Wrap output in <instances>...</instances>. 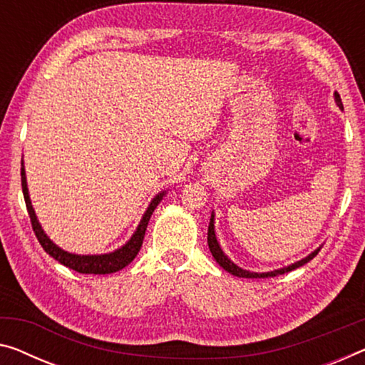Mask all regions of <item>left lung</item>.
Returning a JSON list of instances; mask_svg holds the SVG:
<instances>
[{"label": "left lung", "instance_id": "8db88e82", "mask_svg": "<svg viewBox=\"0 0 365 365\" xmlns=\"http://www.w3.org/2000/svg\"><path fill=\"white\" fill-rule=\"evenodd\" d=\"M334 99H336V104L339 106L341 109H343V103H341V98H339V94L338 93H334ZM207 243H209V250H210V253H212V256L215 257V261L218 262V264H220L223 269H225V271H228L230 274H233V276H237V277H246V279H261V277H274V276H279V274H284V272H289V271H294V269H297V267H300V266H304V264H307L308 261L310 259H313V257H315L317 255H318V251H319V248L317 250V251H313L312 255H308L305 259H302V261H299V262H295V264H290V266H287V267H284V269H277V271H271V272H250V271H245V269H241V267H238L237 264H233L232 261L228 259V257L223 255V251H222V248H220V245H218V241H217V238H215V232H214V214H212V218H210V223H209V232H207Z\"/></svg>", "mask_w": 365, "mask_h": 365}]
</instances>
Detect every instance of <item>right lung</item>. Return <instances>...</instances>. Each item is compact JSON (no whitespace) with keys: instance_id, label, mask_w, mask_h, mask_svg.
<instances>
[{"instance_id":"1","label":"right lung","mask_w":365,"mask_h":365,"mask_svg":"<svg viewBox=\"0 0 365 365\" xmlns=\"http://www.w3.org/2000/svg\"><path fill=\"white\" fill-rule=\"evenodd\" d=\"M21 184H22V194H24V200H26V207L27 212H29L31 217V223H32V230L36 233V237L38 240V243L46 253H48L53 259H57L60 264H63L66 267L73 269V271L81 272V274H110V272H117L120 269H124L125 266L130 264L133 261V257L137 256V253L142 248L143 243V237L145 232H147V225L150 222V217L153 214V210L156 209V205L160 204V200L163 199L165 192H161L156 195V197L151 200L150 207L145 212V215L140 222V225L137 228V232L133 233V237L127 241V243L119 248L114 253L109 255H99V256H78V255H71L66 253V251L60 250L57 245H53L52 241L47 238V235L43 233V230L38 223L36 214H34L31 199H29V192H27V182H26V171L24 166L21 168Z\"/></svg>"}]
</instances>
